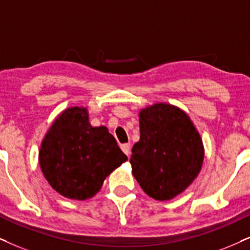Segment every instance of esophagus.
<instances>
[{
  "label": "esophagus",
  "mask_w": 250,
  "mask_h": 250,
  "mask_svg": "<svg viewBox=\"0 0 250 250\" xmlns=\"http://www.w3.org/2000/svg\"><path fill=\"white\" fill-rule=\"evenodd\" d=\"M121 150L127 154L128 157H130V153H131V145L129 143H125V144H122L121 145Z\"/></svg>",
  "instance_id": "esophagus-1"
}]
</instances>
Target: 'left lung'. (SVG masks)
Segmentation results:
<instances>
[{
	"label": "left lung",
	"mask_w": 250,
	"mask_h": 250,
	"mask_svg": "<svg viewBox=\"0 0 250 250\" xmlns=\"http://www.w3.org/2000/svg\"><path fill=\"white\" fill-rule=\"evenodd\" d=\"M140 141L131 150L132 175L150 197L172 200L201 172V136L187 113L166 103L140 110Z\"/></svg>",
	"instance_id": "8db88e82"
}]
</instances>
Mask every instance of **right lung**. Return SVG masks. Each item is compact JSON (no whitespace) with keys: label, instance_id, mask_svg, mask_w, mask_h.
<instances>
[{"label":"right lung","instance_id":"obj_1","mask_svg":"<svg viewBox=\"0 0 250 250\" xmlns=\"http://www.w3.org/2000/svg\"><path fill=\"white\" fill-rule=\"evenodd\" d=\"M128 158L105 125L92 127L85 107H69L45 135L39 151L41 172L63 197H93L105 179Z\"/></svg>","mask_w":250,"mask_h":250}]
</instances>
